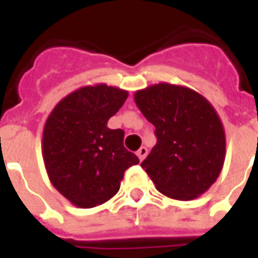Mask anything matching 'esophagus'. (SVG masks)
<instances>
[{
  "instance_id": "obj_1",
  "label": "esophagus",
  "mask_w": 258,
  "mask_h": 258,
  "mask_svg": "<svg viewBox=\"0 0 258 258\" xmlns=\"http://www.w3.org/2000/svg\"><path fill=\"white\" fill-rule=\"evenodd\" d=\"M137 156H138V158L142 161V160H145V157L148 156V149L145 148V146H142V148H139V150L137 152Z\"/></svg>"
}]
</instances>
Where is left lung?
<instances>
[{
    "mask_svg": "<svg viewBox=\"0 0 258 258\" xmlns=\"http://www.w3.org/2000/svg\"><path fill=\"white\" fill-rule=\"evenodd\" d=\"M134 100L157 138L141 167L164 196L179 201L200 197L216 182L226 157V135L215 108L197 91L169 83L137 91Z\"/></svg>",
    "mask_w": 258,
    "mask_h": 258,
    "instance_id": "8db88e82",
    "label": "left lung"
}]
</instances>
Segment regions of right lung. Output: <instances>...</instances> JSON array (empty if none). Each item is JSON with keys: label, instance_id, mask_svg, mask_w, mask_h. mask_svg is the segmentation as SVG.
<instances>
[{"label": "right lung", "instance_id": "obj_1", "mask_svg": "<svg viewBox=\"0 0 258 258\" xmlns=\"http://www.w3.org/2000/svg\"><path fill=\"white\" fill-rule=\"evenodd\" d=\"M128 93L104 83L62 98L43 128L42 154L51 184L79 208H94L119 191L125 169L139 163L124 148L123 130H110Z\"/></svg>", "mask_w": 258, "mask_h": 258}]
</instances>
